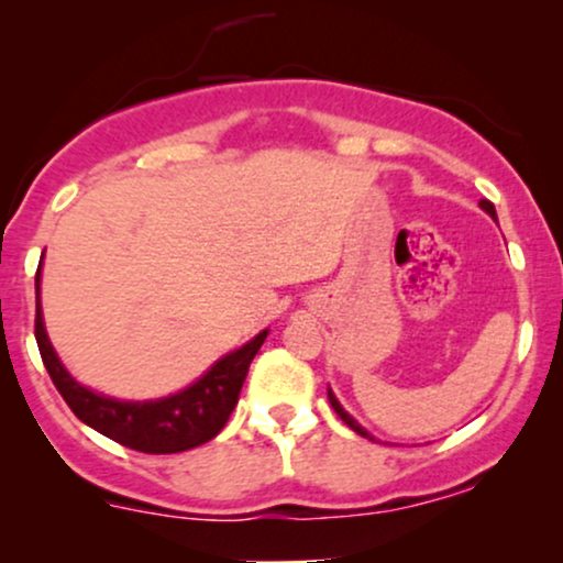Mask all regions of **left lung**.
<instances>
[{"label":"left lung","mask_w":563,"mask_h":563,"mask_svg":"<svg viewBox=\"0 0 563 563\" xmlns=\"http://www.w3.org/2000/svg\"><path fill=\"white\" fill-rule=\"evenodd\" d=\"M479 206H482V209H484V211H487V214H489V217H493V219H497V214H495V206H493V203H489V200H479ZM328 399H331L333 410H335V412H339V418H341V421H344V423L349 426V429H352V431H357V434H360V437H365V439H373V437H371V434H367V431L363 429V426H360L357 421H354V418H352V416H349V412L344 410V407H341V402H339V399H335V394H333L331 389H328Z\"/></svg>","instance_id":"1"}]
</instances>
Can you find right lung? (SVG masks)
Here are the masks:
<instances>
[{
	"label": "right lung",
	"instance_id": "add662e5",
	"mask_svg": "<svg viewBox=\"0 0 563 563\" xmlns=\"http://www.w3.org/2000/svg\"><path fill=\"white\" fill-rule=\"evenodd\" d=\"M42 267L36 269V344L42 352L44 367L53 378L55 389L66 399L81 423L100 431L102 437L124 444V448L169 455V452L192 450L214 439L235 410L238 394L249 373L251 360L256 357L269 331H262L241 349L219 357L203 376L185 389L158 399H115L92 391L66 371L57 357L47 328H44L42 301H38Z\"/></svg>",
	"mask_w": 563,
	"mask_h": 563
}]
</instances>
